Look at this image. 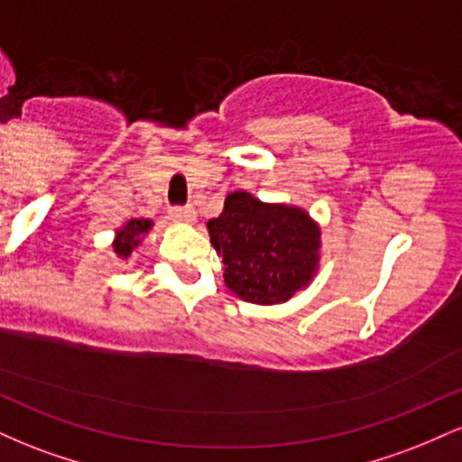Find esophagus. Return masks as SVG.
Listing matches in <instances>:
<instances>
[{"instance_id":"34e87169","label":"esophagus","mask_w":462,"mask_h":462,"mask_svg":"<svg viewBox=\"0 0 462 462\" xmlns=\"http://www.w3.org/2000/svg\"><path fill=\"white\" fill-rule=\"evenodd\" d=\"M171 217L180 224H195L198 221V213L190 206H187V208H171Z\"/></svg>"}]
</instances>
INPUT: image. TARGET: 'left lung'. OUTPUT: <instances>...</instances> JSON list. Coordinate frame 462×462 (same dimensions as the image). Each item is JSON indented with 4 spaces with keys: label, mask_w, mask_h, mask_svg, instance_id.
Returning <instances> with one entry per match:
<instances>
[{
    "label": "left lung",
    "mask_w": 462,
    "mask_h": 462,
    "mask_svg": "<svg viewBox=\"0 0 462 462\" xmlns=\"http://www.w3.org/2000/svg\"><path fill=\"white\" fill-rule=\"evenodd\" d=\"M206 227L224 258L226 286L249 304H284L319 272L321 227L301 206L235 190Z\"/></svg>",
    "instance_id": "left-lung-1"
}]
</instances>
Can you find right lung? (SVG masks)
<instances>
[{
	"mask_svg": "<svg viewBox=\"0 0 462 462\" xmlns=\"http://www.w3.org/2000/svg\"><path fill=\"white\" fill-rule=\"evenodd\" d=\"M153 227L152 219H145V217H134V219H128L125 224H121L115 230L113 238V252L119 261H130L132 254L139 252L143 241L150 236Z\"/></svg>",
	"mask_w": 462,
	"mask_h": 462,
	"instance_id": "obj_1",
	"label": "right lung"
}]
</instances>
